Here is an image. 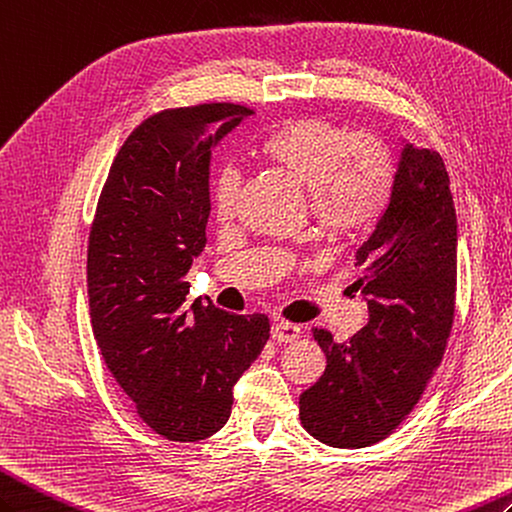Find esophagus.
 Instances as JSON below:
<instances>
[{
  "instance_id": "1",
  "label": "esophagus",
  "mask_w": 512,
  "mask_h": 512,
  "mask_svg": "<svg viewBox=\"0 0 512 512\" xmlns=\"http://www.w3.org/2000/svg\"><path fill=\"white\" fill-rule=\"evenodd\" d=\"M271 337L278 344H291L300 337V326H295L291 322H276L271 326Z\"/></svg>"
}]
</instances>
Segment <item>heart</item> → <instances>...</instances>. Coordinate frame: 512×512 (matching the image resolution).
I'll use <instances>...</instances> for the list:
<instances>
[{
	"label": "heart",
	"instance_id": "heart-1",
	"mask_svg": "<svg viewBox=\"0 0 512 512\" xmlns=\"http://www.w3.org/2000/svg\"><path fill=\"white\" fill-rule=\"evenodd\" d=\"M271 164L280 166L309 192V210L328 238H346L377 221L388 203L394 162L381 140L357 135L346 124L304 116L278 124L260 142ZM241 190V170L223 164L212 177V203L230 217Z\"/></svg>",
	"mask_w": 512,
	"mask_h": 512
}]
</instances>
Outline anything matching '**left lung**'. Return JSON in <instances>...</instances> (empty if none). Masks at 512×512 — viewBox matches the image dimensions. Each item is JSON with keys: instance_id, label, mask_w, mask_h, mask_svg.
Returning a JSON list of instances; mask_svg holds the SVG:
<instances>
[{"instance_id": "obj_1", "label": "left lung", "mask_w": 512, "mask_h": 512, "mask_svg": "<svg viewBox=\"0 0 512 512\" xmlns=\"http://www.w3.org/2000/svg\"><path fill=\"white\" fill-rule=\"evenodd\" d=\"M451 181L436 151L405 144L392 190L355 252L368 322L335 344L311 335L326 368L300 394V423L337 449L377 445L410 416L440 366L456 313L458 223Z\"/></svg>"}]
</instances>
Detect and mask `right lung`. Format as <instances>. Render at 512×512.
I'll return each instance as SVG.
<instances>
[{"label": "right lung", "instance_id": "right-lung-1", "mask_svg": "<svg viewBox=\"0 0 512 512\" xmlns=\"http://www.w3.org/2000/svg\"><path fill=\"white\" fill-rule=\"evenodd\" d=\"M252 113L203 102L146 118L120 146L89 230V315L102 359L166 440L217 434L234 383L269 339L265 313L186 302V274L206 247L212 149Z\"/></svg>", "mask_w": 512, "mask_h": 512}]
</instances>
